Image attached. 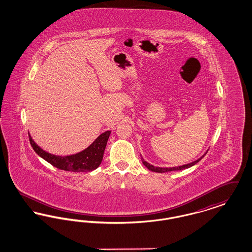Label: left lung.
Returning <instances> with one entry per match:
<instances>
[{
  "label": "left lung",
  "instance_id": "1",
  "mask_svg": "<svg viewBox=\"0 0 252 252\" xmlns=\"http://www.w3.org/2000/svg\"><path fill=\"white\" fill-rule=\"evenodd\" d=\"M206 154H207V153H205L203 156L200 157L199 158H197L196 160H194V161H192V162L187 163V164H184V165H180V166H176V167H157V166H154V165H152V164L148 163L147 161H145L143 158H142V160H143V163H144V165H145V167L148 168L150 171H152V172H157V173H165V172L180 171V170H183V169H187V168L192 167V165L196 164L199 160H201V158H202Z\"/></svg>",
  "mask_w": 252,
  "mask_h": 252
}]
</instances>
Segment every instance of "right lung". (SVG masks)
I'll list each match as a JSON object with an SVG mask.
<instances>
[{
  "mask_svg": "<svg viewBox=\"0 0 252 252\" xmlns=\"http://www.w3.org/2000/svg\"><path fill=\"white\" fill-rule=\"evenodd\" d=\"M110 130L102 133L95 141L83 151L70 156H57L44 151L34 142L29 134L31 146L36 154L48 161L53 166L71 172H91L98 167L103 159Z\"/></svg>",
  "mask_w": 252,
  "mask_h": 252,
  "instance_id": "add662e5",
  "label": "right lung"
}]
</instances>
